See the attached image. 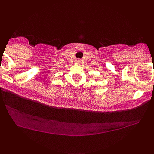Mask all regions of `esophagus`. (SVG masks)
Returning <instances> with one entry per match:
<instances>
[{"instance_id": "1", "label": "esophagus", "mask_w": 154, "mask_h": 154, "mask_svg": "<svg viewBox=\"0 0 154 154\" xmlns=\"http://www.w3.org/2000/svg\"><path fill=\"white\" fill-rule=\"evenodd\" d=\"M77 63H81V60H80V59H77Z\"/></svg>"}]
</instances>
